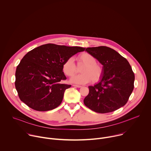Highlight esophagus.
I'll use <instances>...</instances> for the list:
<instances>
[{
    "label": "esophagus",
    "instance_id": "esophagus-1",
    "mask_svg": "<svg viewBox=\"0 0 151 151\" xmlns=\"http://www.w3.org/2000/svg\"><path fill=\"white\" fill-rule=\"evenodd\" d=\"M73 87H77V88H81V85H73Z\"/></svg>",
    "mask_w": 151,
    "mask_h": 151
}]
</instances>
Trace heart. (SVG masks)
Segmentation results:
<instances>
[{"label":"heart","instance_id":"obj_1","mask_svg":"<svg viewBox=\"0 0 151 151\" xmlns=\"http://www.w3.org/2000/svg\"><path fill=\"white\" fill-rule=\"evenodd\" d=\"M79 64H83L80 72L81 74L72 78L70 82L76 84H85L97 82L103 73V68L96 63V58L91 54L84 52L78 57ZM62 70L66 76H73L77 72V68L72 57L68 58L63 64Z\"/></svg>","mask_w":151,"mask_h":151}]
</instances>
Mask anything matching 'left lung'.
Masks as SVG:
<instances>
[{"label":"left lung","instance_id":"1","mask_svg":"<svg viewBox=\"0 0 151 151\" xmlns=\"http://www.w3.org/2000/svg\"><path fill=\"white\" fill-rule=\"evenodd\" d=\"M103 65L100 81L89 86L84 104L100 114L115 111L124 106L134 89V74L126 58L105 46L85 50Z\"/></svg>","mask_w":151,"mask_h":151}]
</instances>
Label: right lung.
Wrapping results in <instances>:
<instances>
[{
  "instance_id": "right-lung-1",
  "label": "right lung",
  "mask_w": 151,
  "mask_h": 151,
  "mask_svg": "<svg viewBox=\"0 0 151 151\" xmlns=\"http://www.w3.org/2000/svg\"><path fill=\"white\" fill-rule=\"evenodd\" d=\"M85 48L52 44L42 45L27 52L15 72V85L20 100L37 111H48L61 103L70 85L60 82L66 77L63 63Z\"/></svg>"
}]
</instances>
